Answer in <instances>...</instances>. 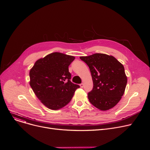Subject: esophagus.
<instances>
[{"instance_id": "1", "label": "esophagus", "mask_w": 150, "mask_h": 150, "mask_svg": "<svg viewBox=\"0 0 150 150\" xmlns=\"http://www.w3.org/2000/svg\"><path fill=\"white\" fill-rule=\"evenodd\" d=\"M80 87H81V88H83V86H84V84H83V83H81V84L80 85Z\"/></svg>"}]
</instances>
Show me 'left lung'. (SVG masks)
I'll use <instances>...</instances> for the list:
<instances>
[{
  "mask_svg": "<svg viewBox=\"0 0 150 150\" xmlns=\"http://www.w3.org/2000/svg\"><path fill=\"white\" fill-rule=\"evenodd\" d=\"M88 65L93 88L88 98L94 106L107 110L117 104L125 92L127 77L124 67L112 55L96 53L80 57Z\"/></svg>",
  "mask_w": 150,
  "mask_h": 150,
  "instance_id": "8db88e82",
  "label": "left lung"
}]
</instances>
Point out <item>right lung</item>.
Returning <instances> with one entry per match:
<instances>
[{
  "instance_id": "1",
  "label": "right lung",
  "mask_w": 150,
  "mask_h": 150,
  "mask_svg": "<svg viewBox=\"0 0 150 150\" xmlns=\"http://www.w3.org/2000/svg\"><path fill=\"white\" fill-rule=\"evenodd\" d=\"M75 57L53 52L36 61L30 70V85L47 108L58 110L67 104L80 86L70 80L69 66Z\"/></svg>"
}]
</instances>
